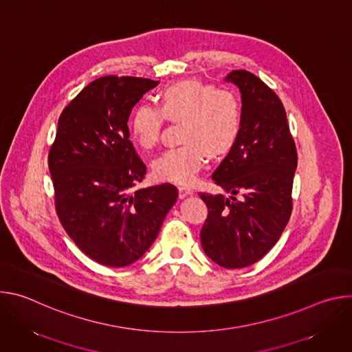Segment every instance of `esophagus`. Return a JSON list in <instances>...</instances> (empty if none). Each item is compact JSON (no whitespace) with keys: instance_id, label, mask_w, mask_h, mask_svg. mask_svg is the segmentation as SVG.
Wrapping results in <instances>:
<instances>
[{"instance_id":"esophagus-1","label":"esophagus","mask_w":352,"mask_h":352,"mask_svg":"<svg viewBox=\"0 0 352 352\" xmlns=\"http://www.w3.org/2000/svg\"><path fill=\"white\" fill-rule=\"evenodd\" d=\"M178 192H179V197H181V199H184V197H186V196H189V195L193 193V190H192L189 186H184V185L178 186Z\"/></svg>"}]
</instances>
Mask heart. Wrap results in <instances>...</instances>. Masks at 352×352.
<instances>
[{"mask_svg": "<svg viewBox=\"0 0 352 352\" xmlns=\"http://www.w3.org/2000/svg\"><path fill=\"white\" fill-rule=\"evenodd\" d=\"M160 109L148 103L135 107L129 131L140 148L157 144L164 118L182 122L181 146L166 150L155 162L160 181L189 184L205 166L208 156L224 155L234 144L242 122L239 97L230 89H216L196 79H184L162 90Z\"/></svg>", "mask_w": 352, "mask_h": 352, "instance_id": "heart-1", "label": "heart"}]
</instances>
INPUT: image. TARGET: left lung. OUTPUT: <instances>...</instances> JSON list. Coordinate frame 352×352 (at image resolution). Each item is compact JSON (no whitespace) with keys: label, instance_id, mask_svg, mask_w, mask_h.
<instances>
[{"label":"left lung","instance_id":"1","mask_svg":"<svg viewBox=\"0 0 352 352\" xmlns=\"http://www.w3.org/2000/svg\"><path fill=\"white\" fill-rule=\"evenodd\" d=\"M226 82L242 97L239 133L213 181L230 196L200 192L208 219L205 254L226 269L256 263L276 245L292 212L296 147L278 96L256 75L232 71Z\"/></svg>","mask_w":352,"mask_h":352}]
</instances>
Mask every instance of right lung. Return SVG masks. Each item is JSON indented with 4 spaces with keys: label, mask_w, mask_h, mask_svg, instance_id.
Listing matches in <instances>:
<instances>
[{
    "label": "right lung",
    "mask_w": 352,
    "mask_h": 352,
    "mask_svg": "<svg viewBox=\"0 0 352 352\" xmlns=\"http://www.w3.org/2000/svg\"><path fill=\"white\" fill-rule=\"evenodd\" d=\"M159 85L133 76H103L64 109L48 168L60 221L82 252L109 267L140 259L174 206L171 184L132 188L146 166L129 140L128 118L142 96Z\"/></svg>",
    "instance_id": "right-lung-1"
}]
</instances>
